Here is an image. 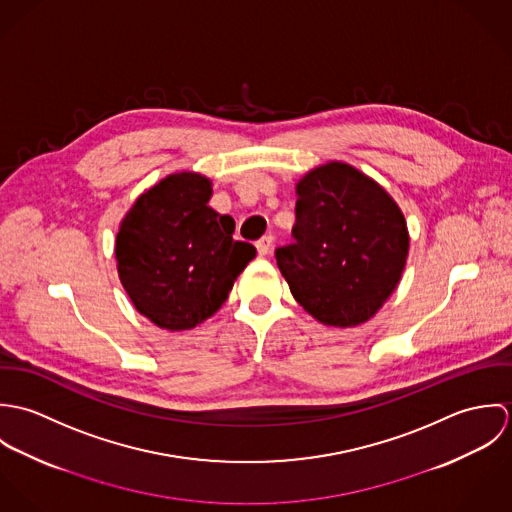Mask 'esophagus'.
Instances as JSON below:
<instances>
[{"label": "esophagus", "mask_w": 512, "mask_h": 512, "mask_svg": "<svg viewBox=\"0 0 512 512\" xmlns=\"http://www.w3.org/2000/svg\"><path fill=\"white\" fill-rule=\"evenodd\" d=\"M272 244H274V236H272V234H266V236H262V238L256 242L258 254H260V256H266V254L272 250Z\"/></svg>", "instance_id": "obj_1"}]
</instances>
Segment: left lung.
I'll return each mask as SVG.
<instances>
[{
  "instance_id": "obj_1",
  "label": "left lung",
  "mask_w": 512,
  "mask_h": 512,
  "mask_svg": "<svg viewBox=\"0 0 512 512\" xmlns=\"http://www.w3.org/2000/svg\"><path fill=\"white\" fill-rule=\"evenodd\" d=\"M293 242L276 262L293 297L325 325L365 323L396 290L408 228L390 195L347 163H327L297 183Z\"/></svg>"
}]
</instances>
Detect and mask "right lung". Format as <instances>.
I'll use <instances>...</instances> for the list:
<instances>
[{"label":"right lung","mask_w":512,"mask_h":512,"mask_svg":"<svg viewBox=\"0 0 512 512\" xmlns=\"http://www.w3.org/2000/svg\"><path fill=\"white\" fill-rule=\"evenodd\" d=\"M211 181L175 173L146 191L116 236L118 274L136 309L169 331L193 329L219 311L256 256L234 240V220L207 203Z\"/></svg>","instance_id":"obj_1"}]
</instances>
